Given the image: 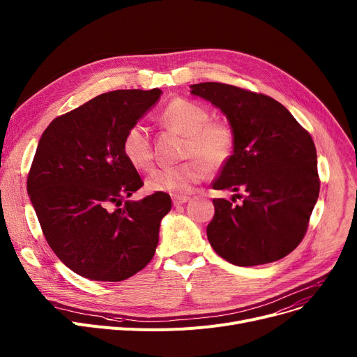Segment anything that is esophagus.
Wrapping results in <instances>:
<instances>
[{
    "mask_svg": "<svg viewBox=\"0 0 357 357\" xmlns=\"http://www.w3.org/2000/svg\"><path fill=\"white\" fill-rule=\"evenodd\" d=\"M188 201H190V197H186V195H175L172 198V202H174L175 207H179V205L188 202Z\"/></svg>",
    "mask_w": 357,
    "mask_h": 357,
    "instance_id": "34e87169",
    "label": "esophagus"
}]
</instances>
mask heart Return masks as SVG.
Masks as SVG:
<instances>
[{
	"label": "heart",
	"mask_w": 357,
	"mask_h": 357,
	"mask_svg": "<svg viewBox=\"0 0 357 357\" xmlns=\"http://www.w3.org/2000/svg\"><path fill=\"white\" fill-rule=\"evenodd\" d=\"M160 121L186 140L183 159L175 167H156L146 178L150 192L186 195L205 178V172H215L226 166L233 156L236 136L227 123L210 121V112L185 98L169 102L162 111ZM123 155L130 165L146 171L153 162V147L149 130L136 123L126 131L121 143Z\"/></svg>",
	"instance_id": "obj_1"
}]
</instances>
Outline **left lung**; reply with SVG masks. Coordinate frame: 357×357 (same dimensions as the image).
<instances>
[{
  "label": "left lung",
  "instance_id": "obj_1",
  "mask_svg": "<svg viewBox=\"0 0 357 357\" xmlns=\"http://www.w3.org/2000/svg\"><path fill=\"white\" fill-rule=\"evenodd\" d=\"M191 93L217 107L236 136L233 156L213 188L245 192L240 205L213 201L215 214L207 227L211 248L236 266L285 257L304 238L320 192L310 133L264 93L220 82L194 84Z\"/></svg>",
  "mask_w": 357,
  "mask_h": 357
}]
</instances>
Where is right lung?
I'll return each instance as SVG.
<instances>
[{"label":"right lung","mask_w":357,"mask_h":357,"mask_svg":"<svg viewBox=\"0 0 357 357\" xmlns=\"http://www.w3.org/2000/svg\"><path fill=\"white\" fill-rule=\"evenodd\" d=\"M160 96L159 88L101 93L54 119L37 144L27 194L52 250L84 278L120 282L156 252L171 197L123 204L143 181L121 143Z\"/></svg>","instance_id":"add662e5"}]
</instances>
